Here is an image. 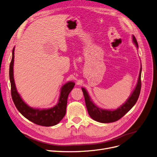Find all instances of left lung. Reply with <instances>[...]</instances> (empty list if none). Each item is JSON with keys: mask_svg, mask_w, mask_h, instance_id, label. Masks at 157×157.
Masks as SVG:
<instances>
[{"mask_svg": "<svg viewBox=\"0 0 157 157\" xmlns=\"http://www.w3.org/2000/svg\"><path fill=\"white\" fill-rule=\"evenodd\" d=\"M132 41L134 44L136 45V47L138 48V43L134 36H132ZM141 73L142 67L140 68L136 86L132 91V94L128 97V99L127 100L125 103L123 104L121 106L114 110L102 109L98 106H97L94 103L93 101L91 100L87 91L84 88H82V90L83 91L85 99L86 106V108H87V110L90 117L96 121L106 123L116 121L120 120V118H121L124 115L126 114L132 109L133 106L136 104L139 97L140 90H141Z\"/></svg>", "mask_w": 157, "mask_h": 157, "instance_id": "obj_1", "label": "left lung"}]
</instances>
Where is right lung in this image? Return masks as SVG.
<instances>
[{"mask_svg":"<svg viewBox=\"0 0 157 157\" xmlns=\"http://www.w3.org/2000/svg\"><path fill=\"white\" fill-rule=\"evenodd\" d=\"M14 48H13L12 51V58L10 65L9 75L11 83V94L16 108L27 120L37 125L45 127H51L56 125L62 120L66 114L67 97L74 87L75 82L71 81L62 86L58 104L54 107L48 109L40 110L29 106L21 99L15 87L13 78Z\"/></svg>","mask_w":157,"mask_h":157,"instance_id":"obj_1","label":"right lung"}]
</instances>
